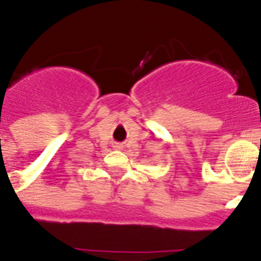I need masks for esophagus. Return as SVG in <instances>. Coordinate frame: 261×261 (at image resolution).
<instances>
[{"mask_svg": "<svg viewBox=\"0 0 261 261\" xmlns=\"http://www.w3.org/2000/svg\"><path fill=\"white\" fill-rule=\"evenodd\" d=\"M115 149H119V150H120V149H123V145H120V144H116V145H115Z\"/></svg>", "mask_w": 261, "mask_h": 261, "instance_id": "1", "label": "esophagus"}]
</instances>
